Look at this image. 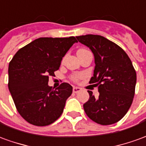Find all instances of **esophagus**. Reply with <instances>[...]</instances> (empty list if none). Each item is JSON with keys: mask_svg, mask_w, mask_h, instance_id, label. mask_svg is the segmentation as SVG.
<instances>
[{"mask_svg": "<svg viewBox=\"0 0 146 146\" xmlns=\"http://www.w3.org/2000/svg\"><path fill=\"white\" fill-rule=\"evenodd\" d=\"M80 91H81V89L80 88H78V87H73V92H74V93H78V92H80Z\"/></svg>", "mask_w": 146, "mask_h": 146, "instance_id": "34e87169", "label": "esophagus"}]
</instances>
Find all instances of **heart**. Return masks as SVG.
<instances>
[{
	"label": "heart",
	"mask_w": 146,
	"mask_h": 146,
	"mask_svg": "<svg viewBox=\"0 0 146 146\" xmlns=\"http://www.w3.org/2000/svg\"><path fill=\"white\" fill-rule=\"evenodd\" d=\"M86 51V50H84V49H80V50H79V51ZM75 78H76V79L77 77H75Z\"/></svg>",
	"instance_id": "obj_1"
}]
</instances>
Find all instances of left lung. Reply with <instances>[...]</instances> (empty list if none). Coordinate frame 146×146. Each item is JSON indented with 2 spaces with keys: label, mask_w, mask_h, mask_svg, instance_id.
<instances>
[{
  "label": "left lung",
  "mask_w": 146,
  "mask_h": 146,
  "mask_svg": "<svg viewBox=\"0 0 146 146\" xmlns=\"http://www.w3.org/2000/svg\"><path fill=\"white\" fill-rule=\"evenodd\" d=\"M88 47L95 57L94 74L90 84L98 87L95 98L88 91V101L84 110L89 118L102 125H110L122 119L131 107L135 95L136 72L128 55L119 46L100 35L76 36Z\"/></svg>",
  "instance_id": "obj_1"
}]
</instances>
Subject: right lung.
Returning <instances> with one entry per match:
<instances>
[{"mask_svg": "<svg viewBox=\"0 0 146 146\" xmlns=\"http://www.w3.org/2000/svg\"><path fill=\"white\" fill-rule=\"evenodd\" d=\"M76 37H40L19 49L8 66V89L24 119L36 126L54 122L63 112L73 87L62 83L55 90L48 85Z\"/></svg>", "mask_w": 146, "mask_h": 146, "instance_id": "obj_1", "label": "right lung"}]
</instances>
